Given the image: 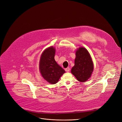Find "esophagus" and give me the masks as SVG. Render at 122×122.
<instances>
[{
    "mask_svg": "<svg viewBox=\"0 0 122 122\" xmlns=\"http://www.w3.org/2000/svg\"><path fill=\"white\" fill-rule=\"evenodd\" d=\"M65 70L66 72H69L70 71V68L69 67H67L65 69Z\"/></svg>",
    "mask_w": 122,
    "mask_h": 122,
    "instance_id": "esophagus-1",
    "label": "esophagus"
}]
</instances>
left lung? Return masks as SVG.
Segmentation results:
<instances>
[{
  "mask_svg": "<svg viewBox=\"0 0 122 122\" xmlns=\"http://www.w3.org/2000/svg\"><path fill=\"white\" fill-rule=\"evenodd\" d=\"M74 66L71 69V73L81 82L87 81L93 71V63L88 51L80 47L76 51Z\"/></svg>",
  "mask_w": 122,
  "mask_h": 122,
  "instance_id": "8db88e82",
  "label": "left lung"
}]
</instances>
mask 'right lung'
Returning a JSON list of instances; mask_svg holds the SVG:
<instances>
[{
	"label": "right lung",
	"instance_id": "right-lung-1",
	"mask_svg": "<svg viewBox=\"0 0 122 122\" xmlns=\"http://www.w3.org/2000/svg\"><path fill=\"white\" fill-rule=\"evenodd\" d=\"M55 49L49 47L43 52L40 62V70L41 76L47 81L55 84L58 81L65 70L55 60Z\"/></svg>",
	"mask_w": 122,
	"mask_h": 122
}]
</instances>
